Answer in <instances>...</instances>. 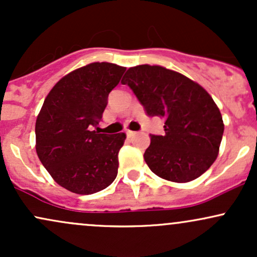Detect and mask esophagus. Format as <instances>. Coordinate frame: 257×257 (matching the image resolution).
I'll return each mask as SVG.
<instances>
[{
  "label": "esophagus",
  "instance_id": "obj_1",
  "mask_svg": "<svg viewBox=\"0 0 257 257\" xmlns=\"http://www.w3.org/2000/svg\"><path fill=\"white\" fill-rule=\"evenodd\" d=\"M135 134V132H132V131H126V135H128V137H133V135Z\"/></svg>",
  "mask_w": 257,
  "mask_h": 257
}]
</instances>
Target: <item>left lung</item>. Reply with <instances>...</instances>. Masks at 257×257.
<instances>
[{
  "mask_svg": "<svg viewBox=\"0 0 257 257\" xmlns=\"http://www.w3.org/2000/svg\"><path fill=\"white\" fill-rule=\"evenodd\" d=\"M147 116L164 119V134L153 135L144 153L159 178L188 182L214 163L222 140V116L204 88L181 73L158 65L131 67L122 79Z\"/></svg>",
  "mask_w": 257,
  "mask_h": 257,
  "instance_id": "left-lung-1",
  "label": "left lung"
}]
</instances>
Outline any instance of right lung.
<instances>
[{"mask_svg":"<svg viewBox=\"0 0 257 257\" xmlns=\"http://www.w3.org/2000/svg\"><path fill=\"white\" fill-rule=\"evenodd\" d=\"M125 67L91 63L67 73L44 99L36 119V152L54 181L77 194L110 186L118 173L124 133L98 134L110 91Z\"/></svg>","mask_w":257,"mask_h":257,"instance_id":"add662e5","label":"right lung"}]
</instances>
